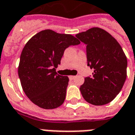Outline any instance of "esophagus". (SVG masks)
<instances>
[{
    "instance_id": "1",
    "label": "esophagus",
    "mask_w": 135,
    "mask_h": 135,
    "mask_svg": "<svg viewBox=\"0 0 135 135\" xmlns=\"http://www.w3.org/2000/svg\"><path fill=\"white\" fill-rule=\"evenodd\" d=\"M75 76H69V79L71 80H73V79H75Z\"/></svg>"
}]
</instances>
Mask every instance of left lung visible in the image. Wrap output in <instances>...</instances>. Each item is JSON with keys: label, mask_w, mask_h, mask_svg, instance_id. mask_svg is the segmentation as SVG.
<instances>
[{"label": "left lung", "mask_w": 135, "mask_h": 135, "mask_svg": "<svg viewBox=\"0 0 135 135\" xmlns=\"http://www.w3.org/2000/svg\"><path fill=\"white\" fill-rule=\"evenodd\" d=\"M86 45L87 66L92 76L80 86L82 97L93 105L107 104L120 92L127 78V60L117 41L100 28H91L76 35Z\"/></svg>", "instance_id": "8db88e82"}]
</instances>
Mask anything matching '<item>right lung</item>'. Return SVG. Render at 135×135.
<instances>
[{
  "label": "right lung",
  "mask_w": 135,
  "mask_h": 135,
  "mask_svg": "<svg viewBox=\"0 0 135 135\" xmlns=\"http://www.w3.org/2000/svg\"><path fill=\"white\" fill-rule=\"evenodd\" d=\"M80 41L70 34L44 30L33 36L22 51L18 76L23 90L32 102L46 109L57 108L66 98L68 76L59 75L65 49Z\"/></svg>",
  "instance_id": "obj_1"
}]
</instances>
